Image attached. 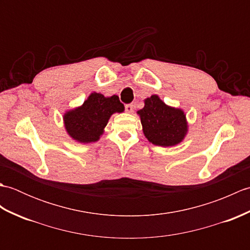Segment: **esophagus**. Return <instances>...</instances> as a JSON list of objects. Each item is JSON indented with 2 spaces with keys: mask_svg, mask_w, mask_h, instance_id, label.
I'll return each instance as SVG.
<instances>
[{
  "mask_svg": "<svg viewBox=\"0 0 250 250\" xmlns=\"http://www.w3.org/2000/svg\"><path fill=\"white\" fill-rule=\"evenodd\" d=\"M125 110L128 111V113H132V111H133V105H132V104H126L125 105Z\"/></svg>",
  "mask_w": 250,
  "mask_h": 250,
  "instance_id": "1",
  "label": "esophagus"
}]
</instances>
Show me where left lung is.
<instances>
[{
	"instance_id": "1",
	"label": "left lung",
	"mask_w": 250,
	"mask_h": 250,
	"mask_svg": "<svg viewBox=\"0 0 250 250\" xmlns=\"http://www.w3.org/2000/svg\"><path fill=\"white\" fill-rule=\"evenodd\" d=\"M145 106L137 111L143 133L153 145L171 147L182 143L187 135L188 122L183 109L168 106L157 94L144 100Z\"/></svg>"
}]
</instances>
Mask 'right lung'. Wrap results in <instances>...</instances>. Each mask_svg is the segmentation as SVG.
<instances>
[{
  "label": "right lung",
  "instance_id": "add662e5",
  "mask_svg": "<svg viewBox=\"0 0 250 250\" xmlns=\"http://www.w3.org/2000/svg\"><path fill=\"white\" fill-rule=\"evenodd\" d=\"M124 110L125 106L118 95L104 97L102 93L92 92L83 105L63 115V122L74 141L88 144L100 140L111 115Z\"/></svg>",
  "mask_w": 250,
  "mask_h": 250
}]
</instances>
